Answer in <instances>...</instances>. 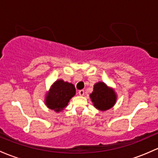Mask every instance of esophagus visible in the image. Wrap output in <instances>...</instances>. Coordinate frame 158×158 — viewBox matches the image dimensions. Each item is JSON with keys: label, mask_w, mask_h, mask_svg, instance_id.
<instances>
[{"label": "esophagus", "mask_w": 158, "mask_h": 158, "mask_svg": "<svg viewBox=\"0 0 158 158\" xmlns=\"http://www.w3.org/2000/svg\"><path fill=\"white\" fill-rule=\"evenodd\" d=\"M84 93H85V91L82 90H82H79V94L80 96H83L84 95Z\"/></svg>", "instance_id": "esophagus-1"}]
</instances>
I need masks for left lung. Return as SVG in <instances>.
<instances>
[{
	"instance_id": "1",
	"label": "left lung",
	"mask_w": 158,
	"mask_h": 158,
	"mask_svg": "<svg viewBox=\"0 0 158 158\" xmlns=\"http://www.w3.org/2000/svg\"><path fill=\"white\" fill-rule=\"evenodd\" d=\"M90 98L94 107L102 111L110 109L117 101V94L114 89L102 82L94 84Z\"/></svg>"
}]
</instances>
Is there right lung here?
I'll return each instance as SVG.
<instances>
[{
    "label": "right lung",
    "instance_id": "right-lung-1",
    "mask_svg": "<svg viewBox=\"0 0 158 158\" xmlns=\"http://www.w3.org/2000/svg\"><path fill=\"white\" fill-rule=\"evenodd\" d=\"M76 94V89L72 83L58 79L51 85L45 98V104L49 109L60 112L67 106L69 100Z\"/></svg>",
    "mask_w": 158,
    "mask_h": 158
}]
</instances>
